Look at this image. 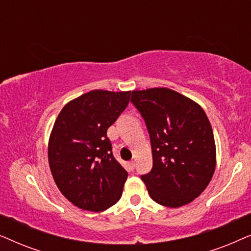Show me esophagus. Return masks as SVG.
Instances as JSON below:
<instances>
[{
  "mask_svg": "<svg viewBox=\"0 0 251 251\" xmlns=\"http://www.w3.org/2000/svg\"><path fill=\"white\" fill-rule=\"evenodd\" d=\"M129 168L131 170L135 169V161H130V162H129Z\"/></svg>",
  "mask_w": 251,
  "mask_h": 251,
  "instance_id": "esophagus-1",
  "label": "esophagus"
}]
</instances>
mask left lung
Wrapping results in <instances>:
<instances>
[{
	"mask_svg": "<svg viewBox=\"0 0 251 251\" xmlns=\"http://www.w3.org/2000/svg\"><path fill=\"white\" fill-rule=\"evenodd\" d=\"M131 101L149 130L153 168L143 175L156 203L178 208L205 190L216 168V145L200 105L168 88L133 90Z\"/></svg>",
	"mask_w": 251,
	"mask_h": 251,
	"instance_id": "left-lung-1",
	"label": "left lung"
}]
</instances>
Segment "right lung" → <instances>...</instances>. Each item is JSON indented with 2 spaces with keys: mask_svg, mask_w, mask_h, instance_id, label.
Returning a JSON list of instances; mask_svg holds the SVG:
<instances>
[{
  "mask_svg": "<svg viewBox=\"0 0 251 251\" xmlns=\"http://www.w3.org/2000/svg\"><path fill=\"white\" fill-rule=\"evenodd\" d=\"M131 91L92 90L68 101L51 130L48 157L61 194L80 209L102 211L120 200L128 173L115 160L107 129Z\"/></svg>",
  "mask_w": 251,
  "mask_h": 251,
  "instance_id": "add662e5",
  "label": "right lung"
}]
</instances>
